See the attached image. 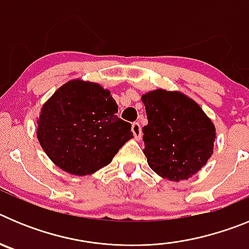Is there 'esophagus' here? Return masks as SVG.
<instances>
[{"mask_svg": "<svg viewBox=\"0 0 249 249\" xmlns=\"http://www.w3.org/2000/svg\"><path fill=\"white\" fill-rule=\"evenodd\" d=\"M132 132H133V136H135L136 140H141L142 137V131H141V124L138 122L132 123Z\"/></svg>", "mask_w": 249, "mask_h": 249, "instance_id": "esophagus-1", "label": "esophagus"}]
</instances>
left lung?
Returning <instances> with one entry per match:
<instances>
[{"label":"left lung","mask_w":249,"mask_h":249,"mask_svg":"<svg viewBox=\"0 0 249 249\" xmlns=\"http://www.w3.org/2000/svg\"><path fill=\"white\" fill-rule=\"evenodd\" d=\"M142 101L148 120L142 128L148 166L169 181L188 179L212 156V121L179 92L156 89L143 94Z\"/></svg>","instance_id":"1"}]
</instances>
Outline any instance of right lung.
<instances>
[{
  "mask_svg": "<svg viewBox=\"0 0 249 249\" xmlns=\"http://www.w3.org/2000/svg\"><path fill=\"white\" fill-rule=\"evenodd\" d=\"M111 92L92 82L71 81L41 109L39 144L54 164L85 176L107 166L133 137L131 123L117 117Z\"/></svg>",
  "mask_w": 249,
  "mask_h": 249,
  "instance_id": "obj_1",
  "label": "right lung"
}]
</instances>
